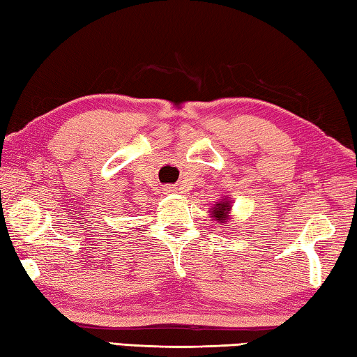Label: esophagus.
<instances>
[{
	"instance_id": "1",
	"label": "esophagus",
	"mask_w": 357,
	"mask_h": 357,
	"mask_svg": "<svg viewBox=\"0 0 357 357\" xmlns=\"http://www.w3.org/2000/svg\"><path fill=\"white\" fill-rule=\"evenodd\" d=\"M164 192L167 193V195H173V193H176V187H173V185H167L165 189H164Z\"/></svg>"
}]
</instances>
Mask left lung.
<instances>
[{
  "mask_svg": "<svg viewBox=\"0 0 357 357\" xmlns=\"http://www.w3.org/2000/svg\"><path fill=\"white\" fill-rule=\"evenodd\" d=\"M231 203L233 200L229 197L222 198L220 202H215V204L211 208V219L217 220L220 225H225V223L229 220V215H231Z\"/></svg>",
  "mask_w": 357,
  "mask_h": 357,
  "instance_id": "obj_1",
  "label": "left lung"
}]
</instances>
